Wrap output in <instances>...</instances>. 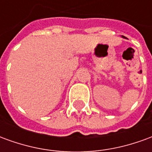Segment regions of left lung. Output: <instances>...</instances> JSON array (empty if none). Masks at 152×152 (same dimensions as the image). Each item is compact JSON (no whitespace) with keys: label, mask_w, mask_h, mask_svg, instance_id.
Instances as JSON below:
<instances>
[{"label":"left lung","mask_w":152,"mask_h":152,"mask_svg":"<svg viewBox=\"0 0 152 152\" xmlns=\"http://www.w3.org/2000/svg\"><path fill=\"white\" fill-rule=\"evenodd\" d=\"M123 37V38H126V37Z\"/></svg>","instance_id":"obj_1"}]
</instances>
